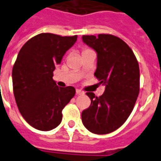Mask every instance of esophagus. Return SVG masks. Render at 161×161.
<instances>
[{"instance_id":"obj_1","label":"esophagus","mask_w":161,"mask_h":161,"mask_svg":"<svg viewBox=\"0 0 161 161\" xmlns=\"http://www.w3.org/2000/svg\"><path fill=\"white\" fill-rule=\"evenodd\" d=\"M76 94H77V95H84V94H85V92H82L81 90L76 89Z\"/></svg>"}]
</instances>
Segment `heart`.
Instances as JSON below:
<instances>
[{"label": "heart", "instance_id": "b5f03b06", "mask_svg": "<svg viewBox=\"0 0 161 161\" xmlns=\"http://www.w3.org/2000/svg\"><path fill=\"white\" fill-rule=\"evenodd\" d=\"M87 50H89V49H86V50H85V51H87ZM85 51H84V52H85Z\"/></svg>", "mask_w": 161, "mask_h": 161}]
</instances>
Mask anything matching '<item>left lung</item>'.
<instances>
[{
	"mask_svg": "<svg viewBox=\"0 0 161 161\" xmlns=\"http://www.w3.org/2000/svg\"><path fill=\"white\" fill-rule=\"evenodd\" d=\"M97 55L94 75L105 86L100 97L86 92L91 105L81 113L86 128L106 134L118 129L132 113L139 92V67L134 52L121 38L110 34L82 36Z\"/></svg>",
	"mask_w": 161,
	"mask_h": 161,
	"instance_id": "obj_1",
	"label": "left lung"
}]
</instances>
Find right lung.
I'll return each instance as SVG.
<instances>
[{
    "instance_id": "add662e5",
    "label": "right lung",
    "mask_w": 161,
    "mask_h": 161,
    "mask_svg": "<svg viewBox=\"0 0 161 161\" xmlns=\"http://www.w3.org/2000/svg\"><path fill=\"white\" fill-rule=\"evenodd\" d=\"M77 40L40 33L22 46L12 69L13 93L17 108L27 123L41 131L59 125L62 110L75 94L73 86L58 87L53 70Z\"/></svg>"
}]
</instances>
